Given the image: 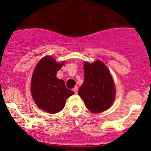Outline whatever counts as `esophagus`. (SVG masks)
Wrapping results in <instances>:
<instances>
[{
	"mask_svg": "<svg viewBox=\"0 0 151 151\" xmlns=\"http://www.w3.org/2000/svg\"><path fill=\"white\" fill-rule=\"evenodd\" d=\"M73 91H74L75 93H77V91H78V87L75 86L74 88H73Z\"/></svg>",
	"mask_w": 151,
	"mask_h": 151,
	"instance_id": "obj_1",
	"label": "esophagus"
}]
</instances>
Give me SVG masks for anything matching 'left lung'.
Returning a JSON list of instances; mask_svg holds the SVG:
<instances>
[{
	"label": "left lung",
	"mask_w": 151,
	"mask_h": 151,
	"mask_svg": "<svg viewBox=\"0 0 151 151\" xmlns=\"http://www.w3.org/2000/svg\"><path fill=\"white\" fill-rule=\"evenodd\" d=\"M84 71V83L78 93L86 107L93 113L109 109L115 96V85L109 70L98 60L93 63L85 62Z\"/></svg>",
	"instance_id": "left-lung-1"
}]
</instances>
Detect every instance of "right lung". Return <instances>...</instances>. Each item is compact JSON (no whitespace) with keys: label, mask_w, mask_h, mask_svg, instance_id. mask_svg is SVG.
Here are the masks:
<instances>
[{"label":"right lung","mask_w":151,"mask_h":151,"mask_svg":"<svg viewBox=\"0 0 151 151\" xmlns=\"http://www.w3.org/2000/svg\"><path fill=\"white\" fill-rule=\"evenodd\" d=\"M64 62L57 63L50 56L43 58L35 68L31 80L32 96L42 110L54 114L63 109L67 99L74 93L63 80L56 77Z\"/></svg>","instance_id":"add662e5"}]
</instances>
